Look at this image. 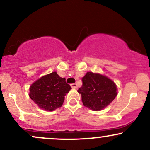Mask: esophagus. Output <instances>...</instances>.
<instances>
[{"label": "esophagus", "mask_w": 150, "mask_h": 150, "mask_svg": "<svg viewBox=\"0 0 150 150\" xmlns=\"http://www.w3.org/2000/svg\"><path fill=\"white\" fill-rule=\"evenodd\" d=\"M71 87L72 88H74V89H76L77 87V84H75V83H74V84H71Z\"/></svg>", "instance_id": "1"}]
</instances>
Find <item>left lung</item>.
<instances>
[{"label": "left lung", "instance_id": "obj_1", "mask_svg": "<svg viewBox=\"0 0 150 150\" xmlns=\"http://www.w3.org/2000/svg\"><path fill=\"white\" fill-rule=\"evenodd\" d=\"M86 107L101 111L117 96V87L113 80L100 73L87 72L82 77V85L77 90Z\"/></svg>", "mask_w": 150, "mask_h": 150}]
</instances>
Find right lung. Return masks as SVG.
<instances>
[{
  "instance_id": "right-lung-1",
  "label": "right lung",
  "mask_w": 150,
  "mask_h": 150,
  "mask_svg": "<svg viewBox=\"0 0 150 150\" xmlns=\"http://www.w3.org/2000/svg\"><path fill=\"white\" fill-rule=\"evenodd\" d=\"M71 87L56 72L44 75L30 87L29 96L39 108L46 111H53L61 107L65 96Z\"/></svg>"
}]
</instances>
